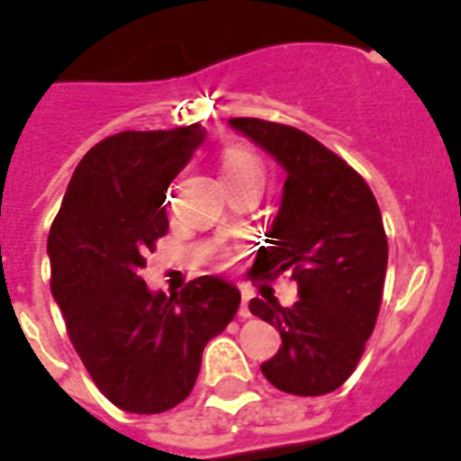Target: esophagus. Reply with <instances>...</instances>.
<instances>
[{"mask_svg":"<svg viewBox=\"0 0 461 461\" xmlns=\"http://www.w3.org/2000/svg\"><path fill=\"white\" fill-rule=\"evenodd\" d=\"M248 303H250V294H245V291H243V300H240V309H239L240 318H250V309H248Z\"/></svg>","mask_w":461,"mask_h":461,"instance_id":"1","label":"esophagus"}]
</instances>
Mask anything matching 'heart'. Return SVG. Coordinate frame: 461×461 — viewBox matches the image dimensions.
Returning <instances> with one entry per match:
<instances>
[{"label":"heart","mask_w":461,"mask_h":461,"mask_svg":"<svg viewBox=\"0 0 461 461\" xmlns=\"http://www.w3.org/2000/svg\"><path fill=\"white\" fill-rule=\"evenodd\" d=\"M218 167L225 179L227 186L239 182H261L264 184L266 167L264 161L257 157L252 149L240 148V145H230L218 154Z\"/></svg>","instance_id":"heart-1"}]
</instances>
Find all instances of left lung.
<instances>
[{
    "label": "left lung",
    "mask_w": 461,
    "mask_h": 461,
    "mask_svg": "<svg viewBox=\"0 0 461 461\" xmlns=\"http://www.w3.org/2000/svg\"><path fill=\"white\" fill-rule=\"evenodd\" d=\"M230 124L286 170L268 248L252 270L268 279L291 270L300 300H250L282 337L261 373L284 393H330L357 368L380 312L389 259L380 206L359 172L309 133L259 118Z\"/></svg>",
    "instance_id": "1"
}]
</instances>
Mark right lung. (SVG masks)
Instances as JSON below:
<instances>
[{
    "mask_svg": "<svg viewBox=\"0 0 461 461\" xmlns=\"http://www.w3.org/2000/svg\"><path fill=\"white\" fill-rule=\"evenodd\" d=\"M200 124L120 131L86 152L51 222V295L97 389L131 414L188 398L202 350L236 316L240 294L197 277L179 294L140 277L167 231L166 193L204 140Z\"/></svg>",
    "mask_w": 461,
    "mask_h": 461,
    "instance_id": "add662e5",
    "label": "right lung"
}]
</instances>
